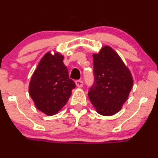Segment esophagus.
<instances>
[{
    "instance_id": "1",
    "label": "esophagus",
    "mask_w": 158,
    "mask_h": 158,
    "mask_svg": "<svg viewBox=\"0 0 158 158\" xmlns=\"http://www.w3.org/2000/svg\"><path fill=\"white\" fill-rule=\"evenodd\" d=\"M75 83L78 88H81L83 86V81L81 80H77L75 81Z\"/></svg>"
}]
</instances>
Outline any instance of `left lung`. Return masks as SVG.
Listing matches in <instances>:
<instances>
[{
  "mask_svg": "<svg viewBox=\"0 0 158 158\" xmlns=\"http://www.w3.org/2000/svg\"><path fill=\"white\" fill-rule=\"evenodd\" d=\"M94 83L88 97L98 114L111 116L118 113L133 87L128 67L113 48L105 45L93 54Z\"/></svg>",
  "mask_w": 158,
  "mask_h": 158,
  "instance_id": "obj_1",
  "label": "left lung"
}]
</instances>
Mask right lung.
I'll return each instance as SVG.
<instances>
[{
  "instance_id": "right-lung-1",
  "label": "right lung",
  "mask_w": 158,
  "mask_h": 158,
  "mask_svg": "<svg viewBox=\"0 0 158 158\" xmlns=\"http://www.w3.org/2000/svg\"><path fill=\"white\" fill-rule=\"evenodd\" d=\"M59 52L48 51L39 62L29 84V94L38 110L55 115L65 106L75 88Z\"/></svg>"
}]
</instances>
